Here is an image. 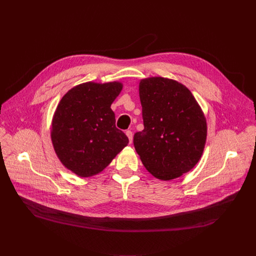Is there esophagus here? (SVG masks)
<instances>
[{
	"label": "esophagus",
	"instance_id": "1",
	"mask_svg": "<svg viewBox=\"0 0 256 256\" xmlns=\"http://www.w3.org/2000/svg\"><path fill=\"white\" fill-rule=\"evenodd\" d=\"M126 134L128 138L130 144H132V132L130 130H126Z\"/></svg>",
	"mask_w": 256,
	"mask_h": 256
}]
</instances>
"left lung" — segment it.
Returning a JSON list of instances; mask_svg holds the SVG:
<instances>
[{
	"label": "left lung",
	"mask_w": 256,
	"mask_h": 256,
	"mask_svg": "<svg viewBox=\"0 0 256 256\" xmlns=\"http://www.w3.org/2000/svg\"><path fill=\"white\" fill-rule=\"evenodd\" d=\"M144 130L134 136L142 163L154 177L172 180L200 161L206 120L192 92L175 80L142 79L138 84Z\"/></svg>",
	"instance_id": "1"
}]
</instances>
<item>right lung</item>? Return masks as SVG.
<instances>
[{
    "label": "right lung",
    "mask_w": 256,
    "mask_h": 256,
    "mask_svg": "<svg viewBox=\"0 0 256 256\" xmlns=\"http://www.w3.org/2000/svg\"><path fill=\"white\" fill-rule=\"evenodd\" d=\"M122 83L86 82L72 87L54 112L50 138L62 164L80 177L105 169L128 144L116 126L112 104Z\"/></svg>",
    "instance_id": "1"
}]
</instances>
